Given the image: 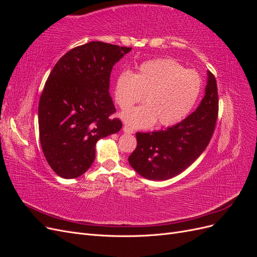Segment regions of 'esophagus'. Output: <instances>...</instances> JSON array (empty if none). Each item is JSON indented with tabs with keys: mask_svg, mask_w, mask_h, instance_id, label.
Here are the masks:
<instances>
[{
	"mask_svg": "<svg viewBox=\"0 0 257 257\" xmlns=\"http://www.w3.org/2000/svg\"><path fill=\"white\" fill-rule=\"evenodd\" d=\"M123 132H124V133H126V134H133L134 130L130 127V126H127V125H124L123 126Z\"/></svg>",
	"mask_w": 257,
	"mask_h": 257,
	"instance_id": "obj_1",
	"label": "esophagus"
}]
</instances>
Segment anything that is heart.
<instances>
[{"mask_svg":"<svg viewBox=\"0 0 257 257\" xmlns=\"http://www.w3.org/2000/svg\"><path fill=\"white\" fill-rule=\"evenodd\" d=\"M203 88L200 75L185 69L173 59H154L138 66L137 73L123 72L115 81L114 98L123 110L141 102L147 105L124 111L121 118L134 127H149L155 122L172 126L188 115Z\"/></svg>","mask_w":257,"mask_h":257,"instance_id":"obj_1","label":"heart"}]
</instances>
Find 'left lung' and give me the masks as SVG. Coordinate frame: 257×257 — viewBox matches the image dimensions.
<instances>
[{
	"instance_id": "left-lung-1",
	"label": "left lung",
	"mask_w": 257,
	"mask_h": 257,
	"mask_svg": "<svg viewBox=\"0 0 257 257\" xmlns=\"http://www.w3.org/2000/svg\"><path fill=\"white\" fill-rule=\"evenodd\" d=\"M205 96L184 120L152 133H137V147L128 163L149 180H167L181 174L205 151L217 119L219 97L214 76L207 72Z\"/></svg>"
}]
</instances>
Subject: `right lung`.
<instances>
[{"label":"right lung","instance_id":"1","mask_svg":"<svg viewBox=\"0 0 257 257\" xmlns=\"http://www.w3.org/2000/svg\"><path fill=\"white\" fill-rule=\"evenodd\" d=\"M130 47L90 42L54 65L40 98L38 126L46 160L58 176L78 178L91 167L100 138L121 130L109 94L113 65Z\"/></svg>","mask_w":257,"mask_h":257}]
</instances>
